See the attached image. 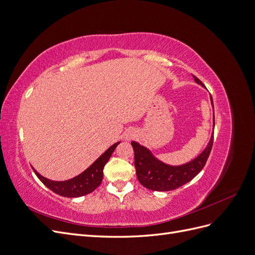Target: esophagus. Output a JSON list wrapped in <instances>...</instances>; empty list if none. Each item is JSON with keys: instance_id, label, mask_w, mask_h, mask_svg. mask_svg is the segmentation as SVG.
Returning <instances> with one entry per match:
<instances>
[{"instance_id": "1", "label": "esophagus", "mask_w": 255, "mask_h": 255, "mask_svg": "<svg viewBox=\"0 0 255 255\" xmlns=\"http://www.w3.org/2000/svg\"><path fill=\"white\" fill-rule=\"evenodd\" d=\"M133 137H134V133L133 132H128V134H127V136H126V138H127L128 140H130Z\"/></svg>"}]
</instances>
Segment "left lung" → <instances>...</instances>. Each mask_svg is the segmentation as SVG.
Wrapping results in <instances>:
<instances>
[{
  "label": "left lung",
  "instance_id": "8db88e82",
  "mask_svg": "<svg viewBox=\"0 0 255 255\" xmlns=\"http://www.w3.org/2000/svg\"><path fill=\"white\" fill-rule=\"evenodd\" d=\"M192 76H194L197 84L204 87L201 81L196 78L195 75ZM211 102L214 112L212 96ZM213 123L215 127V114L213 115ZM213 141L214 134H212L206 148L196 158L180 166H171L163 163V161L154 156L152 152L149 149H146L145 146L136 141H132L135 155L136 175L138 181H139L143 187L156 191H169L183 186L184 184L191 181L202 170L208 156H210Z\"/></svg>",
  "mask_w": 255,
  "mask_h": 255
}]
</instances>
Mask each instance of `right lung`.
Segmentation results:
<instances>
[{
  "instance_id": "1",
  "label": "right lung",
  "mask_w": 255,
  "mask_h": 255,
  "mask_svg": "<svg viewBox=\"0 0 255 255\" xmlns=\"http://www.w3.org/2000/svg\"><path fill=\"white\" fill-rule=\"evenodd\" d=\"M119 143L120 141L111 145L94 164H91L86 169V170L70 180L60 182L52 181L47 179V177L40 175L34 168L33 170L35 174L38 176V179H39L49 189H51L53 192H55V194L67 198H79L90 194V192L94 191L99 185L101 184L103 179L104 166L107 161H109L113 152L117 148V145Z\"/></svg>"
}]
</instances>
